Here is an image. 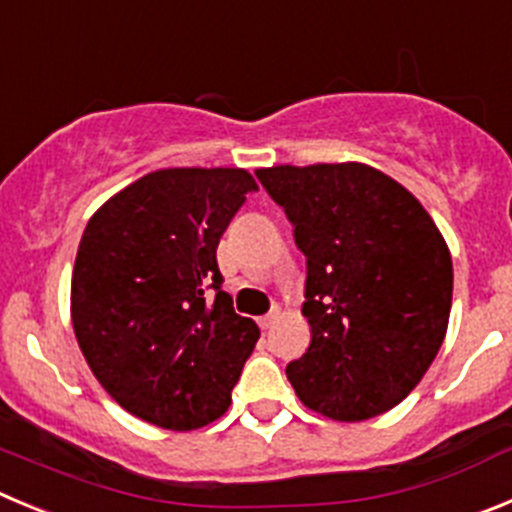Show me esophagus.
Here are the masks:
<instances>
[{
  "instance_id": "esophagus-1",
  "label": "esophagus",
  "mask_w": 512,
  "mask_h": 512,
  "mask_svg": "<svg viewBox=\"0 0 512 512\" xmlns=\"http://www.w3.org/2000/svg\"><path fill=\"white\" fill-rule=\"evenodd\" d=\"M278 318H280V310H272V313L262 315V318H260V321H257V323H260L262 331H267V328L275 326V321H278Z\"/></svg>"
}]
</instances>
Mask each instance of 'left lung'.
<instances>
[{"label":"left lung","mask_w":512,"mask_h":512,"mask_svg":"<svg viewBox=\"0 0 512 512\" xmlns=\"http://www.w3.org/2000/svg\"><path fill=\"white\" fill-rule=\"evenodd\" d=\"M305 255L310 346L288 364L305 407L338 422L379 417L432 366L452 308V257L412 191L374 166L255 171Z\"/></svg>","instance_id":"8db88e82"}]
</instances>
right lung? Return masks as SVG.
Listing matches in <instances>:
<instances>
[{"label": "right lung", "instance_id": "1", "mask_svg": "<svg viewBox=\"0 0 512 512\" xmlns=\"http://www.w3.org/2000/svg\"><path fill=\"white\" fill-rule=\"evenodd\" d=\"M250 191L245 169H159L85 227L70 288L75 338L100 386L143 422L189 432L232 404L260 328L222 290L217 245Z\"/></svg>", "mask_w": 512, "mask_h": 512}]
</instances>
